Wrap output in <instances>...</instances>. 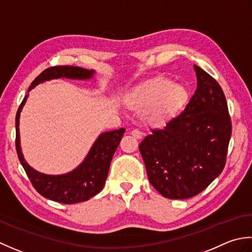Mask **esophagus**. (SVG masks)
Masks as SVG:
<instances>
[{
    "mask_svg": "<svg viewBox=\"0 0 252 252\" xmlns=\"http://www.w3.org/2000/svg\"><path fill=\"white\" fill-rule=\"evenodd\" d=\"M131 135L135 137V138H137V139H141L142 138V132L141 131H139L138 129H133L132 131H131Z\"/></svg>",
    "mask_w": 252,
    "mask_h": 252,
    "instance_id": "esophagus-1",
    "label": "esophagus"
}]
</instances>
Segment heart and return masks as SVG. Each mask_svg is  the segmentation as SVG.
Wrapping results in <instances>:
<instances>
[{
    "label": "heart",
    "mask_w": 252,
    "mask_h": 252,
    "mask_svg": "<svg viewBox=\"0 0 252 252\" xmlns=\"http://www.w3.org/2000/svg\"><path fill=\"white\" fill-rule=\"evenodd\" d=\"M188 92L182 85L165 78L146 81L125 95V103L133 111L146 110L147 120L160 125L171 119L186 104Z\"/></svg>",
    "instance_id": "obj_1"
}]
</instances>
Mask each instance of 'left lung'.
I'll return each mask as SVG.
<instances>
[{
  "instance_id": "left-lung-1",
  "label": "left lung",
  "mask_w": 252,
  "mask_h": 252,
  "mask_svg": "<svg viewBox=\"0 0 252 252\" xmlns=\"http://www.w3.org/2000/svg\"><path fill=\"white\" fill-rule=\"evenodd\" d=\"M197 89L178 116L139 145L148 178L163 197L188 199L204 190L225 166L232 123L218 81L193 65Z\"/></svg>"
}]
</instances>
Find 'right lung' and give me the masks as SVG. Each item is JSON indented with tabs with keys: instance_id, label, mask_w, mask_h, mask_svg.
Wrapping results in <instances>:
<instances>
[{
	"instance_id": "add662e5",
	"label": "right lung",
	"mask_w": 252,
	"mask_h": 252,
	"mask_svg": "<svg viewBox=\"0 0 252 252\" xmlns=\"http://www.w3.org/2000/svg\"><path fill=\"white\" fill-rule=\"evenodd\" d=\"M94 74V69L89 70L77 66H54L43 70L32 81L28 92L44 81L60 78L89 80ZM27 99L28 94L24 97L16 114V150L19 161L35 190L44 198L65 204L83 202L94 197L104 186L112 158L120 145L125 128L100 133L84 161L73 171L60 175L40 173L25 160L20 147L19 117Z\"/></svg>"
}]
</instances>
